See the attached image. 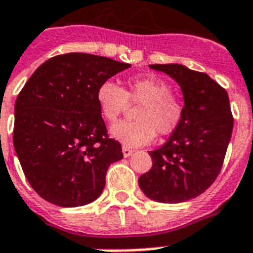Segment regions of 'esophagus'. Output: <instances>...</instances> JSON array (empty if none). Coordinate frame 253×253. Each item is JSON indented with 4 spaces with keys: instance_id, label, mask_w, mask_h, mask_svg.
<instances>
[{
    "instance_id": "obj_1",
    "label": "esophagus",
    "mask_w": 253,
    "mask_h": 253,
    "mask_svg": "<svg viewBox=\"0 0 253 253\" xmlns=\"http://www.w3.org/2000/svg\"><path fill=\"white\" fill-rule=\"evenodd\" d=\"M122 152H123V156H125V158H128V156H131V155H132L134 150H132V148H130V147L123 146L122 147Z\"/></svg>"
}]
</instances>
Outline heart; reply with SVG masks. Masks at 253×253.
<instances>
[{
	"label": "heart",
	"instance_id": "obj_1",
	"mask_svg": "<svg viewBox=\"0 0 253 253\" xmlns=\"http://www.w3.org/2000/svg\"><path fill=\"white\" fill-rule=\"evenodd\" d=\"M103 119L114 123L126 111L128 102L140 103L136 121H123L111 127V136L126 147H139L152 142L158 131L170 134L180 126L184 103L170 93L166 81L155 76L135 77L123 89L113 81H103L95 93Z\"/></svg>",
	"mask_w": 253,
	"mask_h": 253
}]
</instances>
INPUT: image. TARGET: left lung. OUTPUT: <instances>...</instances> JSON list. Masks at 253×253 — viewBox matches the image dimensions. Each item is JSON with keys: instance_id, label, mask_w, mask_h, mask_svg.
Here are the masks:
<instances>
[{"instance_id": "8db88e82", "label": "left lung", "mask_w": 253, "mask_h": 253, "mask_svg": "<svg viewBox=\"0 0 253 253\" xmlns=\"http://www.w3.org/2000/svg\"><path fill=\"white\" fill-rule=\"evenodd\" d=\"M181 86L184 117L168 142L148 154L152 168L139 177L148 198L180 204L196 198L215 181L231 139L232 118L227 91L206 73L181 64H151Z\"/></svg>"}]
</instances>
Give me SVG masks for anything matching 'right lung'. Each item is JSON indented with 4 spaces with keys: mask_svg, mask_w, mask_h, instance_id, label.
<instances>
[{
    "mask_svg": "<svg viewBox=\"0 0 253 253\" xmlns=\"http://www.w3.org/2000/svg\"><path fill=\"white\" fill-rule=\"evenodd\" d=\"M130 67L90 53L57 55L22 87L14 109V148L43 200L77 208L102 193L107 168L123 154L107 135L95 93L103 81Z\"/></svg>",
    "mask_w": 253,
    "mask_h": 253,
    "instance_id": "add662e5",
    "label": "right lung"
}]
</instances>
